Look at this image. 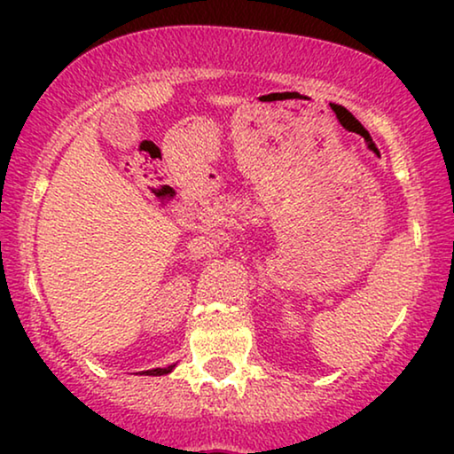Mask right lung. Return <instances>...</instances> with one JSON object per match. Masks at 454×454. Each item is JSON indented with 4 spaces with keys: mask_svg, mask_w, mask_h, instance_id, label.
I'll return each mask as SVG.
<instances>
[{
    "mask_svg": "<svg viewBox=\"0 0 454 454\" xmlns=\"http://www.w3.org/2000/svg\"><path fill=\"white\" fill-rule=\"evenodd\" d=\"M176 368V365H167V368H154V370H146V372H142V374H146V376H165V374H169V372Z\"/></svg>",
    "mask_w": 454,
    "mask_h": 454,
    "instance_id": "1",
    "label": "right lung"
}]
</instances>
